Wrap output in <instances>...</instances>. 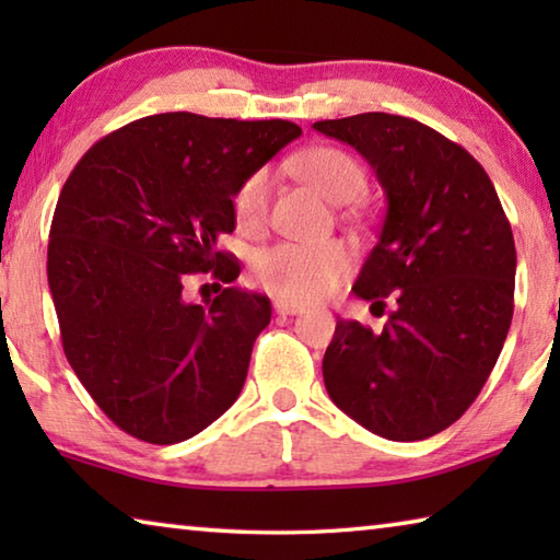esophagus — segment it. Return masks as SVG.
<instances>
[{"label":"esophagus","instance_id":"34e87169","mask_svg":"<svg viewBox=\"0 0 560 560\" xmlns=\"http://www.w3.org/2000/svg\"><path fill=\"white\" fill-rule=\"evenodd\" d=\"M273 311H277L279 316H299V314H303V308L301 303H291V301H283V299H277L273 301Z\"/></svg>","mask_w":560,"mask_h":560}]
</instances>
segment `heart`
Segmentation results:
<instances>
[{"mask_svg":"<svg viewBox=\"0 0 560 560\" xmlns=\"http://www.w3.org/2000/svg\"><path fill=\"white\" fill-rule=\"evenodd\" d=\"M296 173L336 205L355 202L365 195L368 175L358 160L338 148H316L296 160ZM271 175L257 170L236 189L232 207L244 230L264 222L269 207ZM353 269V249L340 240L328 242H279L257 254L254 281L271 296L306 303L334 293Z\"/></svg>","mask_w":560,"mask_h":560,"instance_id":"heart-1","label":"heart"}]
</instances>
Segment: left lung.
Listing matches in <instances>:
<instances>
[{
	"mask_svg": "<svg viewBox=\"0 0 560 560\" xmlns=\"http://www.w3.org/2000/svg\"><path fill=\"white\" fill-rule=\"evenodd\" d=\"M385 189V220L353 293L393 311L381 334L338 320L324 383L340 410L385 440L447 430L485 387L514 316L516 249L477 160L422 122L390 113L318 120Z\"/></svg>",
	"mask_w": 560,
	"mask_h": 560,
	"instance_id": "1",
	"label": "left lung"
}]
</instances>
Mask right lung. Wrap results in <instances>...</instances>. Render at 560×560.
<instances>
[{
    "label": "right lung",
    "instance_id": "right-lung-1",
    "mask_svg": "<svg viewBox=\"0 0 560 560\" xmlns=\"http://www.w3.org/2000/svg\"><path fill=\"white\" fill-rule=\"evenodd\" d=\"M299 136L289 120L158 113L98 140L66 179L46 261L63 353L122 432L183 442L240 397L271 301L230 287L200 306L185 281L240 277L217 252L236 189Z\"/></svg>",
    "mask_w": 560,
    "mask_h": 560
}]
</instances>
